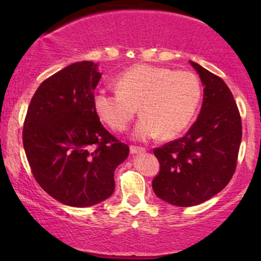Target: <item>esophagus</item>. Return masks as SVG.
<instances>
[{
    "label": "esophagus",
    "instance_id": "esophagus-1",
    "mask_svg": "<svg viewBox=\"0 0 261 261\" xmlns=\"http://www.w3.org/2000/svg\"><path fill=\"white\" fill-rule=\"evenodd\" d=\"M130 152L133 154H135V153H142V152H146V148L139 147V146H130Z\"/></svg>",
    "mask_w": 261,
    "mask_h": 261
}]
</instances>
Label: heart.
Returning <instances> with one entry per match:
<instances>
[{
    "label": "heart",
    "mask_w": 261,
    "mask_h": 261,
    "mask_svg": "<svg viewBox=\"0 0 261 261\" xmlns=\"http://www.w3.org/2000/svg\"><path fill=\"white\" fill-rule=\"evenodd\" d=\"M118 91L98 89L93 97L97 115L112 130L122 133L137 114L142 115L135 137L174 139L189 126L201 100L196 74L153 65H136L115 81Z\"/></svg>",
    "instance_id": "1"
}]
</instances>
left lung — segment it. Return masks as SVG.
<instances>
[{
  "label": "left lung",
  "instance_id": "8db88e82",
  "mask_svg": "<svg viewBox=\"0 0 261 261\" xmlns=\"http://www.w3.org/2000/svg\"><path fill=\"white\" fill-rule=\"evenodd\" d=\"M203 85L199 118L180 139L153 149L160 173L152 181L160 199L181 207L207 201L236 172L242 120L232 92L221 77L190 61Z\"/></svg>",
  "mask_w": 261,
  "mask_h": 261
}]
</instances>
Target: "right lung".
<instances>
[{"mask_svg":"<svg viewBox=\"0 0 261 261\" xmlns=\"http://www.w3.org/2000/svg\"><path fill=\"white\" fill-rule=\"evenodd\" d=\"M100 77L92 61L76 62L50 76L33 95L23 127L35 180L54 199L73 207H88L112 195L114 170L130 151L94 112Z\"/></svg>","mask_w":261,"mask_h":261,"instance_id":"obj_1","label":"right lung"}]
</instances>
